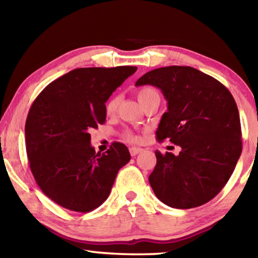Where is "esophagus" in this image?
<instances>
[{
  "instance_id": "34e87169",
  "label": "esophagus",
  "mask_w": 258,
  "mask_h": 258,
  "mask_svg": "<svg viewBox=\"0 0 258 258\" xmlns=\"http://www.w3.org/2000/svg\"><path fill=\"white\" fill-rule=\"evenodd\" d=\"M142 151V149L141 148H135V147H132V148H130V154H131V156H137L139 152H141Z\"/></svg>"
}]
</instances>
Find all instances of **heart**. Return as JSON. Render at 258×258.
Here are the masks:
<instances>
[{
	"instance_id": "heart-1",
	"label": "heart",
	"mask_w": 258,
	"mask_h": 258,
	"mask_svg": "<svg viewBox=\"0 0 258 258\" xmlns=\"http://www.w3.org/2000/svg\"><path fill=\"white\" fill-rule=\"evenodd\" d=\"M137 95H138V99H139L140 103L142 104L147 99L154 97V95H158V93H157V91L154 89V87L143 86V87H141V89L138 90ZM119 101H120V98H119L118 94L112 95V97L108 100L107 103H106V111H107L108 115H112V113L117 110ZM124 138L127 140V141H131V142H139L140 141L139 135L134 134L133 132H131V131H125Z\"/></svg>"
}]
</instances>
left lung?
<instances>
[{"label":"left lung","instance_id":"left-lung-1","mask_svg":"<svg viewBox=\"0 0 258 258\" xmlns=\"http://www.w3.org/2000/svg\"><path fill=\"white\" fill-rule=\"evenodd\" d=\"M147 84L160 89L167 100L157 140L181 147L178 156L156 150L152 190L169 207L202 206L223 189L241 155L237 103L221 82L187 66L157 68L135 83Z\"/></svg>","mask_w":258,"mask_h":258}]
</instances>
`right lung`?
Instances as JSON below:
<instances>
[{"mask_svg":"<svg viewBox=\"0 0 258 258\" xmlns=\"http://www.w3.org/2000/svg\"><path fill=\"white\" fill-rule=\"evenodd\" d=\"M137 67L77 68L51 82L29 109L26 151L37 185L55 204L89 213L108 198L117 173L131 159L113 142L103 154L91 147L92 128L106 121V101Z\"/></svg>","mask_w":258,"mask_h":258,"instance_id":"add662e5","label":"right lung"}]
</instances>
